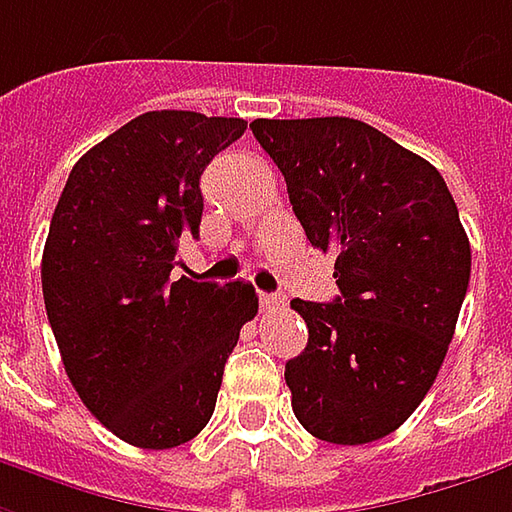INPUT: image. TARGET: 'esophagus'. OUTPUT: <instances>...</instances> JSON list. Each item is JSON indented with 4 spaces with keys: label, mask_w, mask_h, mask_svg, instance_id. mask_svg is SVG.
<instances>
[{
    "label": "esophagus",
    "mask_w": 512,
    "mask_h": 512,
    "mask_svg": "<svg viewBox=\"0 0 512 512\" xmlns=\"http://www.w3.org/2000/svg\"><path fill=\"white\" fill-rule=\"evenodd\" d=\"M286 300H283V295H272V292H260V309L263 312H275V309H280Z\"/></svg>",
    "instance_id": "esophagus-1"
}]
</instances>
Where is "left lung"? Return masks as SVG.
Wrapping results in <instances>:
<instances>
[{"label":"left lung","mask_w":512,"mask_h":512,"mask_svg":"<svg viewBox=\"0 0 512 512\" xmlns=\"http://www.w3.org/2000/svg\"><path fill=\"white\" fill-rule=\"evenodd\" d=\"M312 246L335 252V303L292 300L309 344L286 364L306 433L369 444L433 387L470 283V240L444 177L349 117L255 120Z\"/></svg>","instance_id":"8db88e82"}]
</instances>
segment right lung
Segmentation results:
<instances>
[{
  "label": "right lung",
  "instance_id": "1",
  "mask_svg": "<svg viewBox=\"0 0 512 512\" xmlns=\"http://www.w3.org/2000/svg\"><path fill=\"white\" fill-rule=\"evenodd\" d=\"M246 131L240 117L148 111L71 168L42 252V295L82 404L134 447L168 450L214 412L252 283L171 280L200 234V174Z\"/></svg>",
  "mask_w": 512,
  "mask_h": 512
}]
</instances>
